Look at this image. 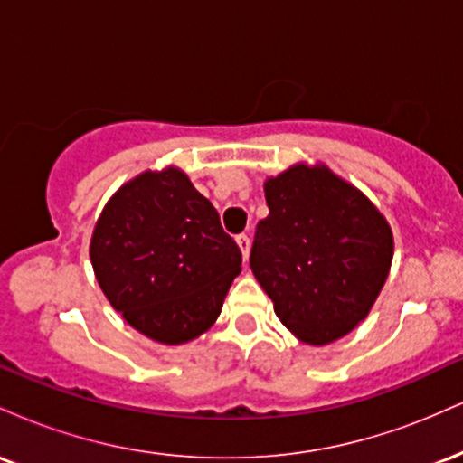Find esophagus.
I'll return each instance as SVG.
<instances>
[{"instance_id": "1", "label": "esophagus", "mask_w": 463, "mask_h": 463, "mask_svg": "<svg viewBox=\"0 0 463 463\" xmlns=\"http://www.w3.org/2000/svg\"><path fill=\"white\" fill-rule=\"evenodd\" d=\"M237 246H239V250H241L243 261H248V257H250V237L248 235H239L237 237Z\"/></svg>"}]
</instances>
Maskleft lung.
<instances>
[{
    "instance_id": "1",
    "label": "left lung",
    "mask_w": 463,
    "mask_h": 463,
    "mask_svg": "<svg viewBox=\"0 0 463 463\" xmlns=\"http://www.w3.org/2000/svg\"><path fill=\"white\" fill-rule=\"evenodd\" d=\"M250 268L287 331L309 346L337 342L368 317L394 257L385 215L324 163L265 178Z\"/></svg>"
}]
</instances>
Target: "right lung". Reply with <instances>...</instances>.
<instances>
[{"instance_id": "obj_1", "label": "right lung", "mask_w": 463, "mask_h": 463, "mask_svg": "<svg viewBox=\"0 0 463 463\" xmlns=\"http://www.w3.org/2000/svg\"><path fill=\"white\" fill-rule=\"evenodd\" d=\"M89 257L110 307L167 346L209 331L241 272L235 239L176 165L146 169L110 195Z\"/></svg>"}]
</instances>
